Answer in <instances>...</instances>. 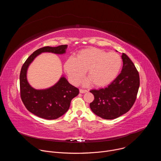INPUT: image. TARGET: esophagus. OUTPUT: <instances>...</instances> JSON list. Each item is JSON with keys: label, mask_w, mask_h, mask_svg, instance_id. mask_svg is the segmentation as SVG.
<instances>
[{"label": "esophagus", "mask_w": 161, "mask_h": 161, "mask_svg": "<svg viewBox=\"0 0 161 161\" xmlns=\"http://www.w3.org/2000/svg\"><path fill=\"white\" fill-rule=\"evenodd\" d=\"M88 90H85V89H80V92L81 93V94H83V93H86L87 92Z\"/></svg>", "instance_id": "1"}]
</instances>
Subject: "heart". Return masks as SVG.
Wrapping results in <instances>:
<instances>
[{
	"label": "heart",
	"instance_id": "b5f03b06",
	"mask_svg": "<svg viewBox=\"0 0 161 161\" xmlns=\"http://www.w3.org/2000/svg\"><path fill=\"white\" fill-rule=\"evenodd\" d=\"M122 65L121 57L117 53H108L96 48L80 51L76 57H70L65 62L64 71L73 84H78L85 71L92 84L103 86L112 82L118 76Z\"/></svg>",
	"mask_w": 161,
	"mask_h": 161
}]
</instances>
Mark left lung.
<instances>
[{"label":"left lung","instance_id":"1","mask_svg":"<svg viewBox=\"0 0 161 161\" xmlns=\"http://www.w3.org/2000/svg\"><path fill=\"white\" fill-rule=\"evenodd\" d=\"M123 67L120 74L104 88L91 90L94 96L90 107L96 115L111 120L130 110L137 97L140 86L139 73L128 56L122 53Z\"/></svg>","mask_w":161,"mask_h":161}]
</instances>
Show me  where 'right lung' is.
<instances>
[{
    "instance_id": "right-lung-1",
    "label": "right lung",
    "mask_w": 161,
    "mask_h": 161,
    "mask_svg": "<svg viewBox=\"0 0 161 161\" xmlns=\"http://www.w3.org/2000/svg\"><path fill=\"white\" fill-rule=\"evenodd\" d=\"M67 45L57 47H44L35 51L23 64L19 75L21 99L25 108L35 115L47 120L59 118L69 108L71 100L79 94V89L62 77L53 86L36 90L32 88L27 80V71L30 64L40 53L51 52L56 54L65 53Z\"/></svg>"
}]
</instances>
